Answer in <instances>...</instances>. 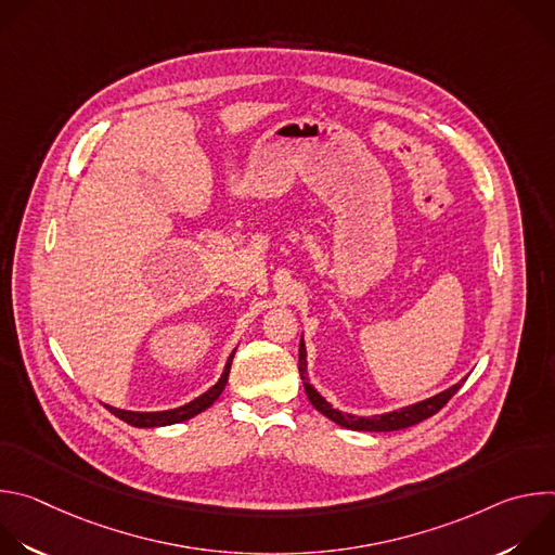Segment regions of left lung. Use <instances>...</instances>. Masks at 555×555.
Returning a JSON list of instances; mask_svg holds the SVG:
<instances>
[{
    "label": "left lung",
    "mask_w": 555,
    "mask_h": 555,
    "mask_svg": "<svg viewBox=\"0 0 555 555\" xmlns=\"http://www.w3.org/2000/svg\"><path fill=\"white\" fill-rule=\"evenodd\" d=\"M298 371H300V379H302V386H305V392L307 398L311 402V406L323 413L325 417H330L332 422H336L338 426L343 428H349V430H366V433H390V430H402V428H409V426H415L428 417H433L435 413H439L448 402L452 395L463 386L465 377L461 382H456L454 386L441 390L439 395H435V398H428L424 402H417L413 406H406V409H400V411H392V413H384V415H373V417H356V415H349V413H340L336 409H332V404L323 398V395L315 390L311 384H309V377H307V351H305V343L300 340V349H298Z\"/></svg>",
    "instance_id": "8db88e82"
}]
</instances>
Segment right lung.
Instances as JSON below:
<instances>
[{
    "instance_id": "obj_1",
    "label": "right lung",
    "mask_w": 555,
    "mask_h": 555,
    "mask_svg": "<svg viewBox=\"0 0 555 555\" xmlns=\"http://www.w3.org/2000/svg\"><path fill=\"white\" fill-rule=\"evenodd\" d=\"M236 351V349H234ZM234 351L230 353L228 362H225V369L221 373V377L217 379L215 386H210L206 392H202L199 398H195L193 402L184 404V406H178V409H171V411H157V413H135V411H120V409H114V406H105L112 415H116L118 420L127 422L129 426H135V428H155V426H171V424H180V422H186L195 415H199L202 411H206L208 406H212L217 402V398L221 395V390L225 388V382H228V373H230V364H232V358H234Z\"/></svg>"
}]
</instances>
